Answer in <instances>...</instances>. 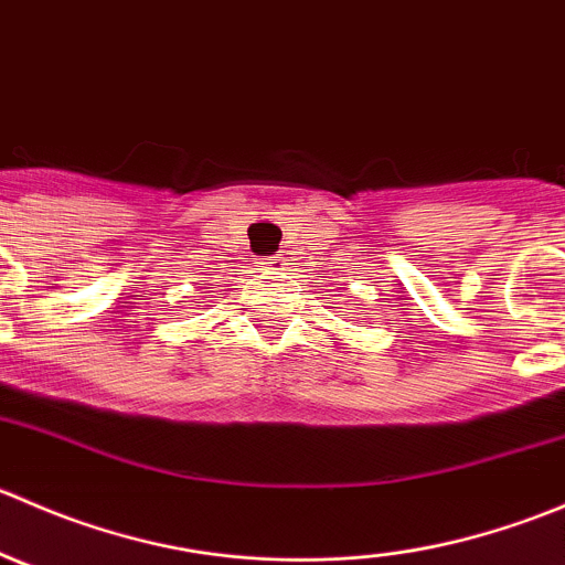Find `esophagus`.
<instances>
[{
  "label": "esophagus",
  "instance_id": "1",
  "mask_svg": "<svg viewBox=\"0 0 565 565\" xmlns=\"http://www.w3.org/2000/svg\"><path fill=\"white\" fill-rule=\"evenodd\" d=\"M284 265H287V259H284L281 254H276V256H270V259H267V267H270V270H276V273H281Z\"/></svg>",
  "mask_w": 565,
  "mask_h": 565
}]
</instances>
